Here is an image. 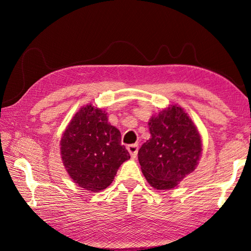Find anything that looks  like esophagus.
Wrapping results in <instances>:
<instances>
[{"label":"esophagus","instance_id":"1","mask_svg":"<svg viewBox=\"0 0 251 251\" xmlns=\"http://www.w3.org/2000/svg\"><path fill=\"white\" fill-rule=\"evenodd\" d=\"M127 150H128L130 156L132 158H136L137 154H138V145H130L127 147Z\"/></svg>","mask_w":251,"mask_h":251}]
</instances>
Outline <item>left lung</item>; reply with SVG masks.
Returning <instances> with one entry per match:
<instances>
[{
    "instance_id": "left-lung-1",
    "label": "left lung",
    "mask_w": 251,
    "mask_h": 251,
    "mask_svg": "<svg viewBox=\"0 0 251 251\" xmlns=\"http://www.w3.org/2000/svg\"><path fill=\"white\" fill-rule=\"evenodd\" d=\"M151 138L138 152L142 174L156 190H170L193 173L201 156V138L188 113L177 104L152 115Z\"/></svg>"
}]
</instances>
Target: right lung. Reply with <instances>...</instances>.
Masks as SVG:
<instances>
[{
    "label": "right lung",
    "instance_id": "right-lung-1",
    "mask_svg": "<svg viewBox=\"0 0 251 251\" xmlns=\"http://www.w3.org/2000/svg\"><path fill=\"white\" fill-rule=\"evenodd\" d=\"M63 166L74 183L97 193L112 183L117 169L130 158L121 145V132L105 111L92 103L71 119L60 140Z\"/></svg>",
    "mask_w": 251,
    "mask_h": 251
}]
</instances>
